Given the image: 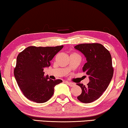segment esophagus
Here are the masks:
<instances>
[{
	"instance_id": "34e87169",
	"label": "esophagus",
	"mask_w": 128,
	"mask_h": 128,
	"mask_svg": "<svg viewBox=\"0 0 128 128\" xmlns=\"http://www.w3.org/2000/svg\"><path fill=\"white\" fill-rule=\"evenodd\" d=\"M66 84H67L70 86H71V87H73V86H74L75 85V84H74V83H72V82H68V81H66Z\"/></svg>"
}]
</instances>
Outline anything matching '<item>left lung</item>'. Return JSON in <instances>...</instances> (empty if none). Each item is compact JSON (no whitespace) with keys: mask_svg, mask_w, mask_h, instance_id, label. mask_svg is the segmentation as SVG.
I'll return each instance as SVG.
<instances>
[{"mask_svg":"<svg viewBox=\"0 0 128 128\" xmlns=\"http://www.w3.org/2000/svg\"><path fill=\"white\" fill-rule=\"evenodd\" d=\"M75 48L86 57L87 62L82 70L89 76L86 86L77 84L82 89L77 98L84 103H89L98 99L111 82L114 74L111 56L107 48L98 43L80 44Z\"/></svg>","mask_w":128,"mask_h":128,"instance_id":"obj_1","label":"left lung"}]
</instances>
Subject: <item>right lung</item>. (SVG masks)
I'll return each instance as SVG.
<instances>
[{
    "instance_id": "add662e5",
    "label": "right lung",
    "mask_w": 128,
    "mask_h": 128,
    "mask_svg": "<svg viewBox=\"0 0 128 128\" xmlns=\"http://www.w3.org/2000/svg\"><path fill=\"white\" fill-rule=\"evenodd\" d=\"M63 46H29L18 54L14 74L28 99L38 103L46 102L53 95L54 86L62 82L44 76V70L50 66V61Z\"/></svg>"
}]
</instances>
